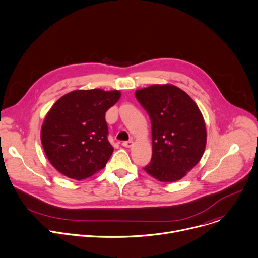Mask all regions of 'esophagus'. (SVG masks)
Returning a JSON list of instances; mask_svg holds the SVG:
<instances>
[{
	"mask_svg": "<svg viewBox=\"0 0 258 258\" xmlns=\"http://www.w3.org/2000/svg\"><path fill=\"white\" fill-rule=\"evenodd\" d=\"M133 145V141L132 140H128V141H123L122 142V146L125 148H131Z\"/></svg>",
	"mask_w": 258,
	"mask_h": 258,
	"instance_id": "34e87169",
	"label": "esophagus"
}]
</instances>
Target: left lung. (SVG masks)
Listing matches in <instances>:
<instances>
[{"label": "left lung", "instance_id": "1", "mask_svg": "<svg viewBox=\"0 0 258 258\" xmlns=\"http://www.w3.org/2000/svg\"><path fill=\"white\" fill-rule=\"evenodd\" d=\"M135 96L150 116L153 155L144 169L162 182L185 176L201 160L206 148V127L195 101L173 85H153Z\"/></svg>", "mask_w": 258, "mask_h": 258}]
</instances>
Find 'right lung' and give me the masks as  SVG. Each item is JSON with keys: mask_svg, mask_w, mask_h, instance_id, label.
Masks as SVG:
<instances>
[{"mask_svg": "<svg viewBox=\"0 0 258 258\" xmlns=\"http://www.w3.org/2000/svg\"><path fill=\"white\" fill-rule=\"evenodd\" d=\"M120 97L117 90H76L53 104L43 123L41 140L57 171L81 180L105 167L113 152L105 111Z\"/></svg>", "mask_w": 258, "mask_h": 258, "instance_id": "add662e5", "label": "right lung"}]
</instances>
